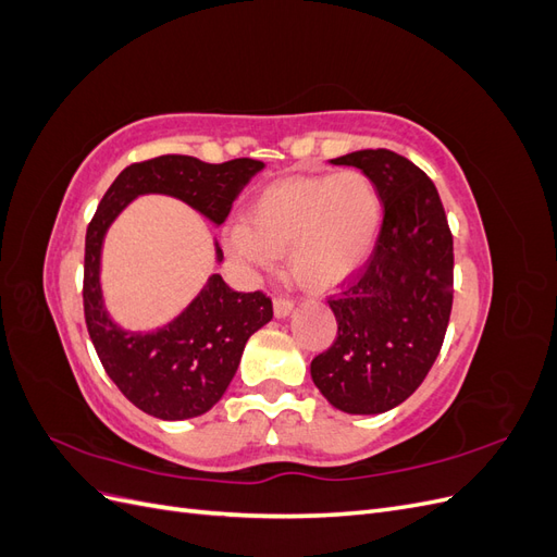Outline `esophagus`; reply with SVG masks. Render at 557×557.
Segmentation results:
<instances>
[{"mask_svg": "<svg viewBox=\"0 0 557 557\" xmlns=\"http://www.w3.org/2000/svg\"><path fill=\"white\" fill-rule=\"evenodd\" d=\"M293 309H295V301L293 299H288V297H276L274 299V313H276V318L290 315Z\"/></svg>", "mask_w": 557, "mask_h": 557, "instance_id": "1", "label": "esophagus"}]
</instances>
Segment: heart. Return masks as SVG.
Listing matches in <instances>:
<instances>
[{
	"instance_id": "1",
	"label": "heart",
	"mask_w": 557,
	"mask_h": 557,
	"mask_svg": "<svg viewBox=\"0 0 557 557\" xmlns=\"http://www.w3.org/2000/svg\"><path fill=\"white\" fill-rule=\"evenodd\" d=\"M381 225L383 199L364 172L290 176L250 199L246 223L227 232V248L258 269H269L285 252L301 285L325 290L369 260Z\"/></svg>"
}]
</instances>
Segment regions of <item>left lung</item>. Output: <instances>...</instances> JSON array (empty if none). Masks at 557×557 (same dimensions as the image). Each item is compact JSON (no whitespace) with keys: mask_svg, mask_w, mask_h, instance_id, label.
<instances>
[{"mask_svg":"<svg viewBox=\"0 0 557 557\" xmlns=\"http://www.w3.org/2000/svg\"><path fill=\"white\" fill-rule=\"evenodd\" d=\"M332 164L376 183L383 225L360 274L332 295L336 339L311 362V379L346 413L395 409L440 356L453 307V234L430 176L387 148L356 150Z\"/></svg>","mask_w":557,"mask_h":557,"instance_id":"left-lung-1","label":"left lung"}]
</instances>
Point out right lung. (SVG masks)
<instances>
[{
	"instance_id": "right-lung-1",
	"label": "right lung",
	"mask_w": 557,
	"mask_h": 557,
	"mask_svg": "<svg viewBox=\"0 0 557 557\" xmlns=\"http://www.w3.org/2000/svg\"><path fill=\"white\" fill-rule=\"evenodd\" d=\"M264 166L237 158L209 164L190 156H160L134 162L117 174L99 201L86 232L83 311L109 379L134 407L160 420H185L207 413L237 374L252 332L274 315L264 293H237L213 274L183 313L156 332H127L109 318L99 285V258L109 225L132 199L158 193L190 205L221 225L244 185ZM215 258L223 250L215 244Z\"/></svg>"
}]
</instances>
